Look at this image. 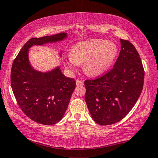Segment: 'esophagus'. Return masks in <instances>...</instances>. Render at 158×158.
I'll return each instance as SVG.
<instances>
[{"instance_id":"1","label":"esophagus","mask_w":158,"mask_h":158,"mask_svg":"<svg viewBox=\"0 0 158 158\" xmlns=\"http://www.w3.org/2000/svg\"><path fill=\"white\" fill-rule=\"evenodd\" d=\"M76 84H77V85H78V86H79V85H84V82L81 81V80L77 79L76 81Z\"/></svg>"}]
</instances>
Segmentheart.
Masks as SVG:
<instances>
[{"label":"heart","instance_id":"obj_1","mask_svg":"<svg viewBox=\"0 0 158 158\" xmlns=\"http://www.w3.org/2000/svg\"><path fill=\"white\" fill-rule=\"evenodd\" d=\"M117 54V48L114 43L102 39L88 40L71 48L67 65L74 70L83 63V70L87 75L98 76L108 70Z\"/></svg>","mask_w":158,"mask_h":158}]
</instances>
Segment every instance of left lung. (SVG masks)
I'll return each instance as SVG.
<instances>
[{"instance_id":"8db88e82","label":"left lung","mask_w":158,"mask_h":158,"mask_svg":"<svg viewBox=\"0 0 158 158\" xmlns=\"http://www.w3.org/2000/svg\"><path fill=\"white\" fill-rule=\"evenodd\" d=\"M120 42L121 50L113 68L97 79L84 81L88 108L94 121L102 126L124 118L144 85V70L139 53L128 40Z\"/></svg>"}]
</instances>
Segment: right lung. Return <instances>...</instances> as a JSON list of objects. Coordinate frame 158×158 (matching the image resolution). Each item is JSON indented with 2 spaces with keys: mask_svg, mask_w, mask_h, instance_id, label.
<instances>
[{
  "mask_svg": "<svg viewBox=\"0 0 158 158\" xmlns=\"http://www.w3.org/2000/svg\"><path fill=\"white\" fill-rule=\"evenodd\" d=\"M66 37L67 34L62 32L30 39L11 66V85L17 104L30 119L39 124L52 125L63 118L76 81L64 75L59 67L47 73L33 69L28 59L29 48L62 41Z\"/></svg>",
  "mask_w": 158,
  "mask_h": 158,
  "instance_id": "1",
  "label": "right lung"
}]
</instances>
